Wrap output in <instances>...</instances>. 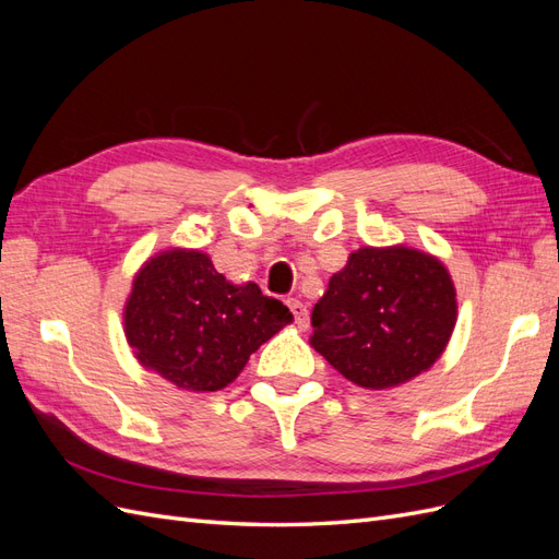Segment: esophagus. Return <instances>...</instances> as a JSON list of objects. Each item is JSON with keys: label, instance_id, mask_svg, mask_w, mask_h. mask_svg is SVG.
<instances>
[{"label": "esophagus", "instance_id": "obj_1", "mask_svg": "<svg viewBox=\"0 0 559 559\" xmlns=\"http://www.w3.org/2000/svg\"><path fill=\"white\" fill-rule=\"evenodd\" d=\"M286 306L292 308V312H294V319H296V326L298 329H308V308L302 306L300 300H296V298H289L286 300Z\"/></svg>", "mask_w": 559, "mask_h": 559}]
</instances>
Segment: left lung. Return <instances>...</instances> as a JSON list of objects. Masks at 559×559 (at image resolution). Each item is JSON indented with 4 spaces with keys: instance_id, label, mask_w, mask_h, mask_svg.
Returning a JSON list of instances; mask_svg holds the SVG:
<instances>
[{
    "instance_id": "left-lung-1",
    "label": "left lung",
    "mask_w": 559,
    "mask_h": 559,
    "mask_svg": "<svg viewBox=\"0 0 559 559\" xmlns=\"http://www.w3.org/2000/svg\"><path fill=\"white\" fill-rule=\"evenodd\" d=\"M456 321L445 265L411 247H361L312 308L310 345L364 389L399 386L441 357Z\"/></svg>"
}]
</instances>
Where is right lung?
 <instances>
[{
  "label": "right lung",
  "instance_id": "right-lung-1",
  "mask_svg": "<svg viewBox=\"0 0 559 559\" xmlns=\"http://www.w3.org/2000/svg\"><path fill=\"white\" fill-rule=\"evenodd\" d=\"M292 319L259 284H230L207 253L175 247L134 275L123 329L146 370L189 392H218Z\"/></svg>",
  "mask_w": 559,
  "mask_h": 559
}]
</instances>
